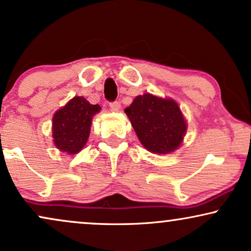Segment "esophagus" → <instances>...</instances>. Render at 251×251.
I'll list each match as a JSON object with an SVG mask.
<instances>
[{
    "label": "esophagus",
    "instance_id": "obj_1",
    "mask_svg": "<svg viewBox=\"0 0 251 251\" xmlns=\"http://www.w3.org/2000/svg\"><path fill=\"white\" fill-rule=\"evenodd\" d=\"M109 107L113 111H119L120 108H121V103L119 101H113V102H110V103H109Z\"/></svg>",
    "mask_w": 251,
    "mask_h": 251
}]
</instances>
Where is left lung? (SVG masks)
I'll return each instance as SVG.
<instances>
[{
  "instance_id": "obj_1",
  "label": "left lung",
  "mask_w": 251,
  "mask_h": 251,
  "mask_svg": "<svg viewBox=\"0 0 251 251\" xmlns=\"http://www.w3.org/2000/svg\"><path fill=\"white\" fill-rule=\"evenodd\" d=\"M138 140L154 153H168L181 144L186 122L177 102L149 93L138 95L125 110Z\"/></svg>"
}]
</instances>
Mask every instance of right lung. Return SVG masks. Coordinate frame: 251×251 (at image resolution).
<instances>
[{
    "mask_svg": "<svg viewBox=\"0 0 251 251\" xmlns=\"http://www.w3.org/2000/svg\"><path fill=\"white\" fill-rule=\"evenodd\" d=\"M101 107L91 104L82 97L73 98L53 116V141L58 149L74 154L85 147L91 131L92 119Z\"/></svg>",
    "mask_w": 251,
    "mask_h": 251,
    "instance_id": "1",
    "label": "right lung"
}]
</instances>
